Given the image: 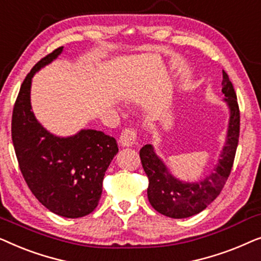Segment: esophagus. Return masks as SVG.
Returning <instances> with one entry per match:
<instances>
[{"instance_id": "obj_1", "label": "esophagus", "mask_w": 261, "mask_h": 261, "mask_svg": "<svg viewBox=\"0 0 261 261\" xmlns=\"http://www.w3.org/2000/svg\"><path fill=\"white\" fill-rule=\"evenodd\" d=\"M119 141L123 147H132L137 142V132L133 128H127L121 133Z\"/></svg>"}]
</instances>
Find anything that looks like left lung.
<instances>
[{"mask_svg":"<svg viewBox=\"0 0 261 261\" xmlns=\"http://www.w3.org/2000/svg\"><path fill=\"white\" fill-rule=\"evenodd\" d=\"M223 101L229 109L226 142L213 172L198 181H183L170 172L152 145L140 149L142 167L148 177L147 197L156 212L172 219H185L204 210L226 184L233 167L240 133V112L233 84L223 71Z\"/></svg>","mask_w":261,"mask_h":261,"instance_id":"left-lung-1","label":"left lung"}]
</instances>
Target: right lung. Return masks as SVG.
<instances>
[{"instance_id": "obj_1", "label": "right lung", "mask_w": 261, "mask_h": 261, "mask_svg": "<svg viewBox=\"0 0 261 261\" xmlns=\"http://www.w3.org/2000/svg\"><path fill=\"white\" fill-rule=\"evenodd\" d=\"M63 48L42 58L24 78L13 110L12 139L21 173L38 201L57 215L77 219L97 206L106 171L119 147L113 137L95 129L57 137L35 117L32 78L58 58Z\"/></svg>"}]
</instances>
